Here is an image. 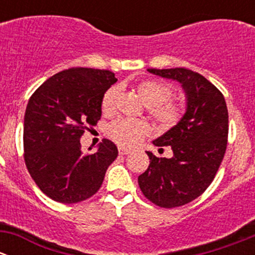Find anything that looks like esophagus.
Returning a JSON list of instances; mask_svg holds the SVG:
<instances>
[{"label": "esophagus", "mask_w": 255, "mask_h": 255, "mask_svg": "<svg viewBox=\"0 0 255 255\" xmlns=\"http://www.w3.org/2000/svg\"><path fill=\"white\" fill-rule=\"evenodd\" d=\"M118 153H120L121 155H126V154L130 153V149L125 148V146H118Z\"/></svg>", "instance_id": "1"}]
</instances>
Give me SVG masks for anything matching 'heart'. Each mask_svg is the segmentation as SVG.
<instances>
[{
    "label": "heart",
    "instance_id": "b5f03b06",
    "mask_svg": "<svg viewBox=\"0 0 255 255\" xmlns=\"http://www.w3.org/2000/svg\"><path fill=\"white\" fill-rule=\"evenodd\" d=\"M135 90L149 113L160 125L170 127L180 120L181 109L179 105L169 100L171 97V89L169 85L154 80H144L137 85ZM117 95V87H111L104 95L101 107L105 113H111L113 111ZM150 126L145 121L120 118L109 125L107 134L121 145L134 146L140 142L144 135L148 134Z\"/></svg>",
    "mask_w": 255,
    "mask_h": 255
}]
</instances>
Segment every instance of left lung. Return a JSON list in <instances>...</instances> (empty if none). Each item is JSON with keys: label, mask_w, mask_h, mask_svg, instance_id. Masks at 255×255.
<instances>
[{"label": "left lung", "mask_w": 255, "mask_h": 255, "mask_svg": "<svg viewBox=\"0 0 255 255\" xmlns=\"http://www.w3.org/2000/svg\"><path fill=\"white\" fill-rule=\"evenodd\" d=\"M181 85L185 113L175 126L153 140L170 145L171 158L148 154L149 166L138 176L144 196L160 207L189 204L199 197L220 168L227 148L228 111L225 97L207 79L185 68L148 69Z\"/></svg>", "instance_id": "8db88e82"}]
</instances>
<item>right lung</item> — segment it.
Returning <instances> with one entry per match:
<instances>
[{
    "mask_svg": "<svg viewBox=\"0 0 255 255\" xmlns=\"http://www.w3.org/2000/svg\"><path fill=\"white\" fill-rule=\"evenodd\" d=\"M117 79L110 70L70 68L49 78L24 113V160L30 176L54 201L76 204L101 187L117 146L104 139L85 154L80 138L102 115V99Z\"/></svg>",
    "mask_w": 255,
    "mask_h": 255,
    "instance_id": "obj_1",
    "label": "right lung"
}]
</instances>
